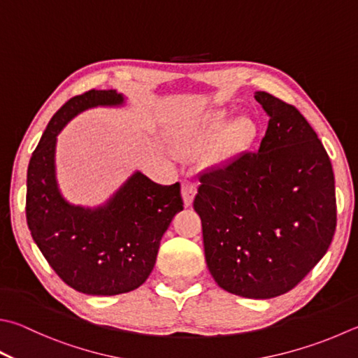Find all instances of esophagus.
<instances>
[{"instance_id": "obj_1", "label": "esophagus", "mask_w": 358, "mask_h": 358, "mask_svg": "<svg viewBox=\"0 0 358 358\" xmlns=\"http://www.w3.org/2000/svg\"><path fill=\"white\" fill-rule=\"evenodd\" d=\"M194 194H196V184L192 180H184L182 182V198H184L185 207H190Z\"/></svg>"}]
</instances>
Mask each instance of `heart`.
Segmentation results:
<instances>
[{
	"instance_id": "obj_1",
	"label": "heart",
	"mask_w": 358,
	"mask_h": 358,
	"mask_svg": "<svg viewBox=\"0 0 358 358\" xmlns=\"http://www.w3.org/2000/svg\"><path fill=\"white\" fill-rule=\"evenodd\" d=\"M229 123V112L227 110H217L213 112L210 117L198 129L192 131L187 137V143L190 146H198L206 138L220 134L226 129ZM255 136H257V124L255 121L249 117H238L235 118L227 127L224 148L227 152L235 154L240 152L252 143Z\"/></svg>"
}]
</instances>
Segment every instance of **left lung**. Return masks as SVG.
Here are the masks:
<instances>
[{
    "instance_id": "left-lung-1",
    "label": "left lung",
    "mask_w": 358,
    "mask_h": 358,
    "mask_svg": "<svg viewBox=\"0 0 358 358\" xmlns=\"http://www.w3.org/2000/svg\"><path fill=\"white\" fill-rule=\"evenodd\" d=\"M269 115L257 152L199 176L208 271L226 292L269 299L294 288L327 252L336 226L332 164L294 106L255 92Z\"/></svg>"
}]
</instances>
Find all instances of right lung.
I'll return each instance as SVG.
<instances>
[{
  "mask_svg": "<svg viewBox=\"0 0 358 358\" xmlns=\"http://www.w3.org/2000/svg\"><path fill=\"white\" fill-rule=\"evenodd\" d=\"M117 90H90L60 107L28 166L26 220L36 245L66 285L79 293L113 296L138 288L151 274L160 240L184 210L180 184L159 185L136 171L96 207L74 206L56 178L57 136L93 107H120Z\"/></svg>",
  "mask_w": 358,
  "mask_h": 358,
  "instance_id": "1",
  "label": "right lung"
}]
</instances>
